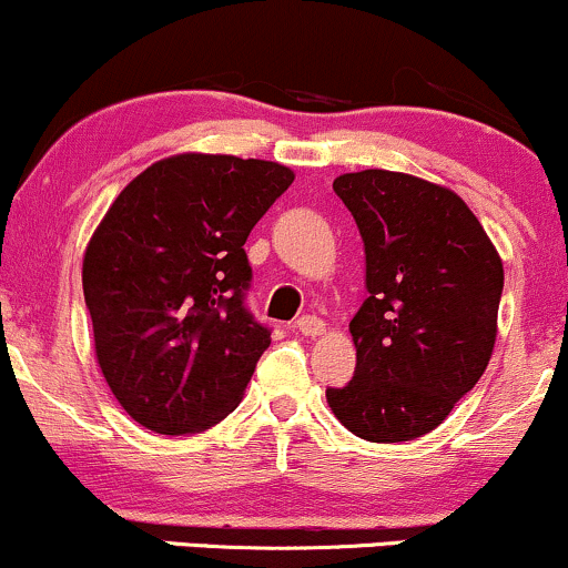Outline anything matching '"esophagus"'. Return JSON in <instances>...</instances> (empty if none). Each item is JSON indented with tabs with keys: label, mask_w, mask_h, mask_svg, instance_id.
Masks as SVG:
<instances>
[{
	"label": "esophagus",
	"mask_w": 568,
	"mask_h": 568,
	"mask_svg": "<svg viewBox=\"0 0 568 568\" xmlns=\"http://www.w3.org/2000/svg\"><path fill=\"white\" fill-rule=\"evenodd\" d=\"M296 331L302 336H321V334H325V323L321 321V317H312V315H306V317H298L296 321Z\"/></svg>",
	"instance_id": "34e87169"
}]
</instances>
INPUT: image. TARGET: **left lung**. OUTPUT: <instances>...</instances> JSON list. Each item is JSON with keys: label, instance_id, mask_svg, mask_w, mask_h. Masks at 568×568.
Returning <instances> with one entry per match:
<instances>
[{"label": "left lung", "instance_id": "1", "mask_svg": "<svg viewBox=\"0 0 568 568\" xmlns=\"http://www.w3.org/2000/svg\"><path fill=\"white\" fill-rule=\"evenodd\" d=\"M334 192L366 243L368 298L349 323L355 376L325 400L363 440L422 438L491 361L501 258L448 186L371 168L338 175Z\"/></svg>", "mask_w": 568, "mask_h": 568}]
</instances>
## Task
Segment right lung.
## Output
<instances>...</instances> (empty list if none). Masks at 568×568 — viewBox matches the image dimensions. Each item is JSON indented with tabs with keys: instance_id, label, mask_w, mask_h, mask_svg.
<instances>
[{
	"instance_id": "obj_1",
	"label": "right lung",
	"mask_w": 568,
	"mask_h": 568,
	"mask_svg": "<svg viewBox=\"0 0 568 568\" xmlns=\"http://www.w3.org/2000/svg\"><path fill=\"white\" fill-rule=\"evenodd\" d=\"M291 168L184 152L135 175L84 247L95 361L116 403L160 435L230 416L270 347L247 315L245 240Z\"/></svg>"
}]
</instances>
